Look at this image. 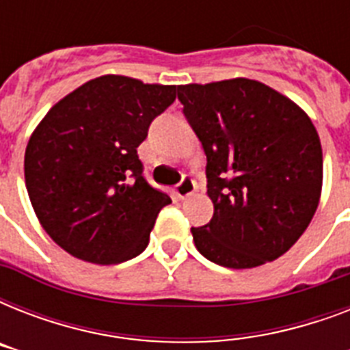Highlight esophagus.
Returning a JSON list of instances; mask_svg holds the SVG:
<instances>
[{"label":"esophagus","instance_id":"esophagus-1","mask_svg":"<svg viewBox=\"0 0 350 350\" xmlns=\"http://www.w3.org/2000/svg\"><path fill=\"white\" fill-rule=\"evenodd\" d=\"M194 191H196V181L189 178V176H183V180L176 185V196L180 198V200L189 198Z\"/></svg>","mask_w":350,"mask_h":350}]
</instances>
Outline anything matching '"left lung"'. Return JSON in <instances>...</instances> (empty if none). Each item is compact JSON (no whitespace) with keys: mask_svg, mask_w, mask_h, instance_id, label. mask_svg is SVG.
I'll return each mask as SVG.
<instances>
[{"mask_svg":"<svg viewBox=\"0 0 350 350\" xmlns=\"http://www.w3.org/2000/svg\"><path fill=\"white\" fill-rule=\"evenodd\" d=\"M178 100L207 156L213 219L192 227L207 260L252 269L285 254L314 216L320 136L294 101L254 79L180 85Z\"/></svg>","mask_w":350,"mask_h":350,"instance_id":"left-lung-1","label":"left lung"}]
</instances>
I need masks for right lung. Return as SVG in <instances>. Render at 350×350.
I'll use <instances>...</instances> for the list:
<instances>
[{
    "instance_id": "obj_1",
    "label": "right lung",
    "mask_w": 350,
    "mask_h": 350,
    "mask_svg": "<svg viewBox=\"0 0 350 350\" xmlns=\"http://www.w3.org/2000/svg\"><path fill=\"white\" fill-rule=\"evenodd\" d=\"M176 100L174 85L107 74L59 100L25 150V185L45 232L74 258L114 265L147 249L165 192L137 147Z\"/></svg>"
}]
</instances>
